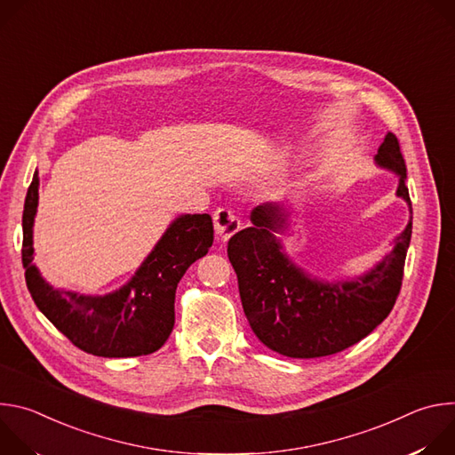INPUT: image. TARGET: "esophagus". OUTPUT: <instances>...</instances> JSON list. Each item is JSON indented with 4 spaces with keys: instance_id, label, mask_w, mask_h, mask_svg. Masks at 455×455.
Returning a JSON list of instances; mask_svg holds the SVG:
<instances>
[{
    "instance_id": "1",
    "label": "esophagus",
    "mask_w": 455,
    "mask_h": 455,
    "mask_svg": "<svg viewBox=\"0 0 455 455\" xmlns=\"http://www.w3.org/2000/svg\"><path fill=\"white\" fill-rule=\"evenodd\" d=\"M241 227V221L239 218L235 216L234 211L223 207V209H218L216 214H214V228H216V235L220 241H228Z\"/></svg>"
}]
</instances>
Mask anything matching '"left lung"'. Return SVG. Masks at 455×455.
Returning a JSON list of instances; mask_svg holds the SVG:
<instances>
[{
	"mask_svg": "<svg viewBox=\"0 0 455 455\" xmlns=\"http://www.w3.org/2000/svg\"><path fill=\"white\" fill-rule=\"evenodd\" d=\"M374 162L398 174L396 196L407 202L412 214L396 135H385ZM250 221L251 227L230 237L227 251L250 328L272 351L290 358L335 355L365 339L391 313L403 281L412 216L393 251L374 268L353 281L333 283L311 277L284 253L277 239L288 228L284 205H259Z\"/></svg>",
	"mask_w": 455,
	"mask_h": 455,
	"instance_id": "8db88e82",
	"label": "left lung"
}]
</instances>
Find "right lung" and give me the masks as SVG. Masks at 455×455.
<instances>
[{
  "label": "right lung",
  "instance_id": "1",
  "mask_svg": "<svg viewBox=\"0 0 455 455\" xmlns=\"http://www.w3.org/2000/svg\"><path fill=\"white\" fill-rule=\"evenodd\" d=\"M37 202L36 171L23 211L21 259L28 291L39 311L74 346L90 355L127 358L158 351L174 328V295L180 279L212 246V218H176L129 283L108 295H81L50 286L32 263Z\"/></svg>",
  "mask_w": 455,
  "mask_h": 455
}]
</instances>
